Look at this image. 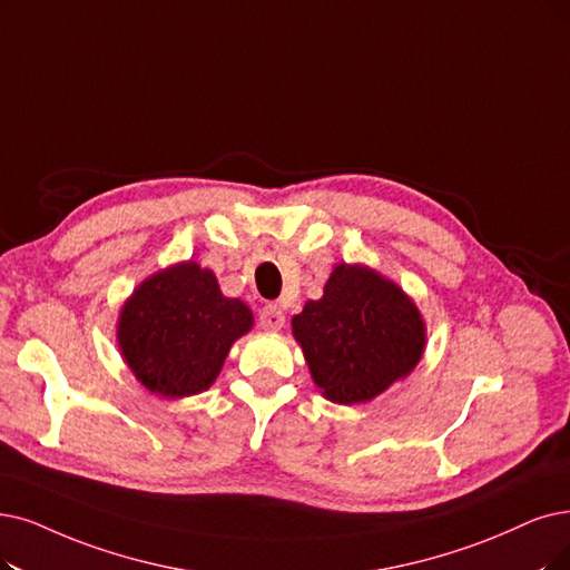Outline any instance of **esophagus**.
Wrapping results in <instances>:
<instances>
[{
  "instance_id": "1",
  "label": "esophagus",
  "mask_w": 570,
  "mask_h": 570,
  "mask_svg": "<svg viewBox=\"0 0 570 570\" xmlns=\"http://www.w3.org/2000/svg\"><path fill=\"white\" fill-rule=\"evenodd\" d=\"M283 323H285V315H283V311L276 304H266L259 311V325H262V330L278 332L283 327Z\"/></svg>"
}]
</instances>
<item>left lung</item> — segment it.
I'll use <instances>...</instances> for the list:
<instances>
[{"mask_svg": "<svg viewBox=\"0 0 570 570\" xmlns=\"http://www.w3.org/2000/svg\"><path fill=\"white\" fill-rule=\"evenodd\" d=\"M308 370L338 404L367 402L416 367L425 346L419 308L391 281L338 264L323 299L292 317Z\"/></svg>", "mask_w": 570, "mask_h": 570, "instance_id": "left-lung-1", "label": "left lung"}]
</instances>
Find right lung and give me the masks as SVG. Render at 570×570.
Wrapping results in <instances>:
<instances>
[{
  "label": "right lung",
  "instance_id": "right-lung-1",
  "mask_svg": "<svg viewBox=\"0 0 570 570\" xmlns=\"http://www.w3.org/2000/svg\"><path fill=\"white\" fill-rule=\"evenodd\" d=\"M249 327V308L224 297L213 271L187 262L156 273L126 302L119 346L151 393L185 397L210 389Z\"/></svg>",
  "mask_w": 570,
  "mask_h": 570
}]
</instances>
